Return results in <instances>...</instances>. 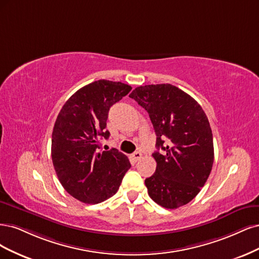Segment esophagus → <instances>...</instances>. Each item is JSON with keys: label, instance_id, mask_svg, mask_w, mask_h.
I'll list each match as a JSON object with an SVG mask.
<instances>
[{"label": "esophagus", "instance_id": "esophagus-1", "mask_svg": "<svg viewBox=\"0 0 259 259\" xmlns=\"http://www.w3.org/2000/svg\"><path fill=\"white\" fill-rule=\"evenodd\" d=\"M142 158V154L140 153V152H135L132 154V159L135 160V161H138V160H140Z\"/></svg>", "mask_w": 259, "mask_h": 259}]
</instances>
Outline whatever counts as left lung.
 <instances>
[{"instance_id":"obj_1","label":"left lung","mask_w":259,"mask_h":259,"mask_svg":"<svg viewBox=\"0 0 259 259\" xmlns=\"http://www.w3.org/2000/svg\"><path fill=\"white\" fill-rule=\"evenodd\" d=\"M129 97L148 113L156 147L165 151L153 154L156 171L145 180L149 197L165 208L187 204L204 186L214 161L205 113L194 98L170 84L140 86Z\"/></svg>"}]
</instances>
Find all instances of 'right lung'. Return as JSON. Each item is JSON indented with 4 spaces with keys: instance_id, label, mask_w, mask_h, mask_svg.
Wrapping results in <instances>:
<instances>
[{
    "instance_id": "obj_1",
    "label": "right lung",
    "mask_w": 259,
    "mask_h": 259,
    "mask_svg": "<svg viewBox=\"0 0 259 259\" xmlns=\"http://www.w3.org/2000/svg\"><path fill=\"white\" fill-rule=\"evenodd\" d=\"M131 86L100 79L77 90L64 103L52 138L54 168L61 185L75 199L96 204L114 196L130 169L117 149L100 151V139H108L110 107L129 94Z\"/></svg>"
}]
</instances>
